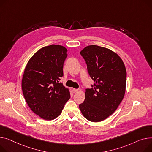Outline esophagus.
<instances>
[{
  "label": "esophagus",
  "mask_w": 152,
  "mask_h": 152,
  "mask_svg": "<svg viewBox=\"0 0 152 152\" xmlns=\"http://www.w3.org/2000/svg\"><path fill=\"white\" fill-rule=\"evenodd\" d=\"M73 92H74V93H76V92H77V91H78V89H76V88H73Z\"/></svg>",
  "instance_id": "obj_1"
}]
</instances>
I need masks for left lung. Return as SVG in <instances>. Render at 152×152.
<instances>
[{
	"label": "left lung",
	"instance_id": "1",
	"mask_svg": "<svg viewBox=\"0 0 152 152\" xmlns=\"http://www.w3.org/2000/svg\"><path fill=\"white\" fill-rule=\"evenodd\" d=\"M80 54L94 84L86 90L85 100L79 107L86 118L101 122L114 113L124 97L126 68L116 53L103 47L88 46Z\"/></svg>",
	"mask_w": 152,
	"mask_h": 152
}]
</instances>
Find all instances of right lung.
Wrapping results in <instances>:
<instances>
[{
  "label": "right lung",
  "instance_id": "1",
  "mask_svg": "<svg viewBox=\"0 0 152 152\" xmlns=\"http://www.w3.org/2000/svg\"><path fill=\"white\" fill-rule=\"evenodd\" d=\"M66 52L62 46H45L29 60L24 70L22 80L24 98L33 112L45 120L57 117L70 98L69 90L59 83L64 76Z\"/></svg>",
  "mask_w": 152,
  "mask_h": 152
}]
</instances>
